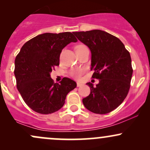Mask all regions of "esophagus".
Listing matches in <instances>:
<instances>
[{"label":"esophagus","mask_w":150,"mask_h":150,"mask_svg":"<svg viewBox=\"0 0 150 150\" xmlns=\"http://www.w3.org/2000/svg\"><path fill=\"white\" fill-rule=\"evenodd\" d=\"M82 86V84L80 83V82H77V87H81Z\"/></svg>","instance_id":"obj_1"}]
</instances>
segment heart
Segmentation results:
<instances>
[{
    "instance_id": "b5f03b06",
    "label": "heart",
    "mask_w": 150,
    "mask_h": 150,
    "mask_svg": "<svg viewBox=\"0 0 150 150\" xmlns=\"http://www.w3.org/2000/svg\"><path fill=\"white\" fill-rule=\"evenodd\" d=\"M83 47H85V46L82 45V44L77 45L76 47H75V51H76V50L80 49H82V48H83ZM84 71H85V70H84L83 69L75 70H73V71L71 72V73H70V75H71L72 77H75V78L79 79L81 77V75H82V74L84 73Z\"/></svg>"
}]
</instances>
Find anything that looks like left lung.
<instances>
[{"label": "left lung", "instance_id": "8db88e82", "mask_svg": "<svg viewBox=\"0 0 150 150\" xmlns=\"http://www.w3.org/2000/svg\"><path fill=\"white\" fill-rule=\"evenodd\" d=\"M92 53V77L98 79L96 87L88 82L90 94L82 99L89 111L106 114L124 101L130 87L132 70L129 51L118 38L102 30L74 32Z\"/></svg>", "mask_w": 150, "mask_h": 150}]
</instances>
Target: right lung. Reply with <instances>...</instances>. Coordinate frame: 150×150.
<instances>
[{"mask_svg":"<svg viewBox=\"0 0 150 150\" xmlns=\"http://www.w3.org/2000/svg\"><path fill=\"white\" fill-rule=\"evenodd\" d=\"M77 39L69 32L44 33L22 46L15 61L17 88L26 104L35 112L49 114L64 105L67 94L76 82L63 77L55 83L50 73L59 65L62 49Z\"/></svg>","mask_w":150,"mask_h":150,"instance_id":"add662e5","label":"right lung"}]
</instances>
